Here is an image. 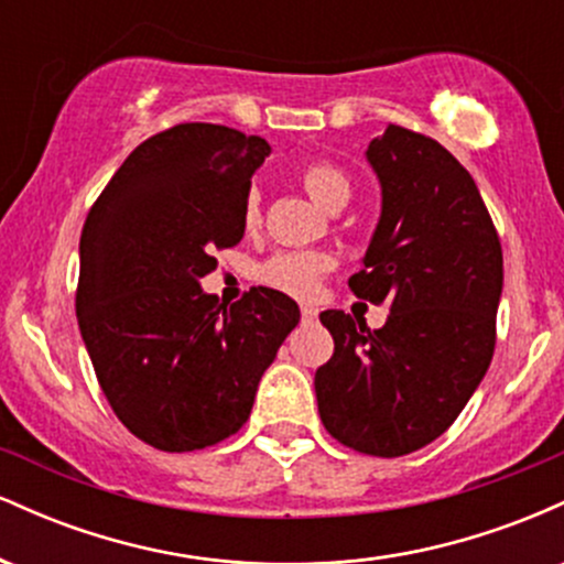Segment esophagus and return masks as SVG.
Masks as SVG:
<instances>
[{
  "instance_id": "obj_1",
  "label": "esophagus",
  "mask_w": 564,
  "mask_h": 564,
  "mask_svg": "<svg viewBox=\"0 0 564 564\" xmlns=\"http://www.w3.org/2000/svg\"><path fill=\"white\" fill-rule=\"evenodd\" d=\"M315 318H318V310L310 307V304H304V307H302V321H315Z\"/></svg>"
}]
</instances>
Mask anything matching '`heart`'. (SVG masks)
I'll return each mask as SVG.
<instances>
[{
  "label": "heart",
  "mask_w": 564,
  "mask_h": 564,
  "mask_svg": "<svg viewBox=\"0 0 564 564\" xmlns=\"http://www.w3.org/2000/svg\"><path fill=\"white\" fill-rule=\"evenodd\" d=\"M302 183L307 187V193L318 206L326 212L336 209V206L345 204L352 196V183L339 166L328 164V161H315V164L304 166ZM243 219L246 225L260 223V191L251 187L249 196H246L243 206ZM332 268V262L321 254H302V251H286V254L270 257L268 262L257 270V278L264 286L283 291V294L300 296L307 300L313 296L321 286V278L326 270Z\"/></svg>",
  "instance_id": "obj_1"
}]
</instances>
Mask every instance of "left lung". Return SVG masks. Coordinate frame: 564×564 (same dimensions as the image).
I'll return each instance as SVG.
<instances>
[{
  "instance_id": "left-lung-1",
  "label": "left lung",
  "mask_w": 564,
  "mask_h": 564,
  "mask_svg": "<svg viewBox=\"0 0 564 564\" xmlns=\"http://www.w3.org/2000/svg\"><path fill=\"white\" fill-rule=\"evenodd\" d=\"M381 212L349 289L390 304L377 332L321 313L334 355L315 371L321 422L371 456H405L456 422L488 371L503 257L471 174L435 140L398 124L368 142Z\"/></svg>"
}]
</instances>
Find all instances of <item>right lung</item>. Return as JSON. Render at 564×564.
Instances as JSON below:
<instances>
[{"instance_id": "1", "label": "right lung", "mask_w": 564, "mask_h": 564, "mask_svg": "<svg viewBox=\"0 0 564 564\" xmlns=\"http://www.w3.org/2000/svg\"><path fill=\"white\" fill-rule=\"evenodd\" d=\"M268 156L257 134L172 127L129 153L84 223V347L121 424L159 451H198L241 430L300 323L296 302L275 289L230 307L200 289L215 249L243 238L251 174Z\"/></svg>"}]
</instances>
